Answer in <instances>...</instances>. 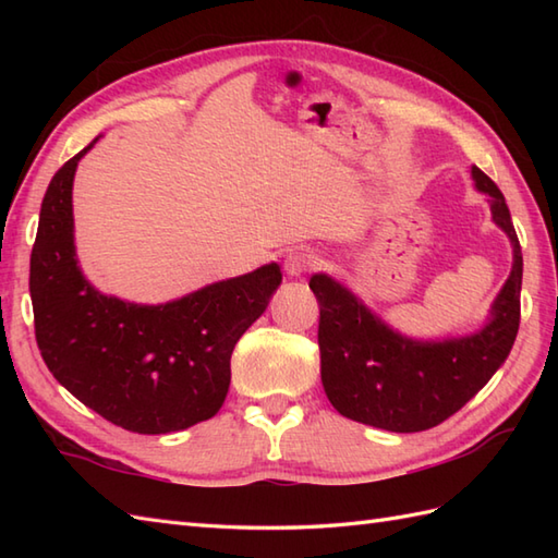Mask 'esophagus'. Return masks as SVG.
<instances>
[{
	"label": "esophagus",
	"instance_id": "esophagus-1",
	"mask_svg": "<svg viewBox=\"0 0 558 558\" xmlns=\"http://www.w3.org/2000/svg\"><path fill=\"white\" fill-rule=\"evenodd\" d=\"M316 266H318V258L312 252H306V248H294V252H290L286 258V270L294 278L304 276V272L314 270Z\"/></svg>",
	"mask_w": 558,
	"mask_h": 558
}]
</instances>
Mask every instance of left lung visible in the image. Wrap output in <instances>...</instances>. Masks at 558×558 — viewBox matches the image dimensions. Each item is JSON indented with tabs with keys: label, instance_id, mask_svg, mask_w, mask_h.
<instances>
[{
	"label": "left lung",
	"instance_id": "1",
	"mask_svg": "<svg viewBox=\"0 0 558 558\" xmlns=\"http://www.w3.org/2000/svg\"><path fill=\"white\" fill-rule=\"evenodd\" d=\"M472 177L513 242V270L494 302L489 326L477 336L414 342L386 328L336 280H310L318 300L322 381L342 417L398 434L432 429L475 398L511 352L520 326L523 254L501 189L480 168H472Z\"/></svg>",
	"mask_w": 558,
	"mask_h": 558
}]
</instances>
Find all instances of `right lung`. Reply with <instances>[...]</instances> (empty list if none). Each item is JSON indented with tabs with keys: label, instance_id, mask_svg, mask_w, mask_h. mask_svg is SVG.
I'll return each mask as SVG.
<instances>
[{
	"label": "right lung",
	"instance_id": "1",
	"mask_svg": "<svg viewBox=\"0 0 558 558\" xmlns=\"http://www.w3.org/2000/svg\"><path fill=\"white\" fill-rule=\"evenodd\" d=\"M96 141L54 172L43 198L31 252L35 340L57 381L100 417L136 434L180 432L220 410L232 350L266 312L280 268L260 266L160 306L93 290L76 266L71 184Z\"/></svg>",
	"mask_w": 558,
	"mask_h": 558
}]
</instances>
